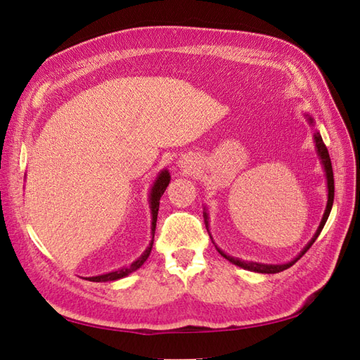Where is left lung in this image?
<instances>
[{
	"instance_id": "1",
	"label": "left lung",
	"mask_w": 360,
	"mask_h": 360,
	"mask_svg": "<svg viewBox=\"0 0 360 360\" xmlns=\"http://www.w3.org/2000/svg\"><path fill=\"white\" fill-rule=\"evenodd\" d=\"M307 117V122H309V124H311L313 126V118L307 114L306 115ZM313 136H315V144H316V152H318V156H319V160H321V162H322V167H324V172H326V178H327V188H328V199H327V207H326V211H324V216H322V220H321V224H319V226H318V229H316V233H315V236L311 237V240L304 246V250L295 257V259L292 260V262H289V263H284V264H263V263H255V262H245V260H238V259H234V257H231V255H226L222 250H219L217 248V251H219V254L222 255V257H225V259L228 260V262H231L233 264H236V266H240V268H243V269H246V271H252V272H259V274H276V272H281V271H285L288 268H290L292 264H295L297 263L301 257L306 254L307 251H309V248L315 243V240L318 238V236L321 234V231H322V228H324V225H326V222H327V219H328V216H330V211H331V207H333V199H335V179H333V169H331V161H330V155H328V150H327V147H326V144H324V141H322V138H321V135H319V132H315L313 134ZM204 217H205V225L208 226V214H207V211L204 213Z\"/></svg>"
}]
</instances>
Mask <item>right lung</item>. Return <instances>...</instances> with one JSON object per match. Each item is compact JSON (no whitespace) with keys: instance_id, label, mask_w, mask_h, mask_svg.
<instances>
[{"instance_id":"obj_1","label":"right lung","mask_w":360,"mask_h":360,"mask_svg":"<svg viewBox=\"0 0 360 360\" xmlns=\"http://www.w3.org/2000/svg\"><path fill=\"white\" fill-rule=\"evenodd\" d=\"M170 182V174L167 170H162L158 178H156L153 187H152V191H150V213H152V236H155V228H156V217H158V210H160V199L162 196V193L165 191V188H167ZM152 245H153V240L149 243V246H147V250L141 254L140 259H136L131 266H127V268H122V269H117V271H112V272H108V274H103V275H97V276H86L85 280H89V281H96V283H103V281H115V280H120V278H124L126 275L132 274L134 271L140 269L143 263L147 260V257L150 255V251H152Z\"/></svg>"}]
</instances>
